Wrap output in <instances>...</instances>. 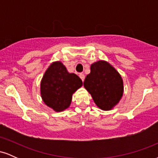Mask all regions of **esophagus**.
<instances>
[{"instance_id": "esophagus-1", "label": "esophagus", "mask_w": 158, "mask_h": 158, "mask_svg": "<svg viewBox=\"0 0 158 158\" xmlns=\"http://www.w3.org/2000/svg\"><path fill=\"white\" fill-rule=\"evenodd\" d=\"M79 77H80V79H81V81H84L85 78V76L84 73H80V74H79Z\"/></svg>"}]
</instances>
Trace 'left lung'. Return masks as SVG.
<instances>
[{"label": "left lung", "instance_id": "8db88e82", "mask_svg": "<svg viewBox=\"0 0 158 158\" xmlns=\"http://www.w3.org/2000/svg\"><path fill=\"white\" fill-rule=\"evenodd\" d=\"M84 87L97 106L103 110L113 109L120 101L124 90L120 74L104 60L90 65V73L85 78Z\"/></svg>", "mask_w": 158, "mask_h": 158}]
</instances>
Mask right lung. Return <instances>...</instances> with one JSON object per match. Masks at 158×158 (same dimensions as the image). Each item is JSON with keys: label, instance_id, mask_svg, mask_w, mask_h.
I'll use <instances>...</instances> for the list:
<instances>
[{"label": "right lung", "instance_id": "right-lung-1", "mask_svg": "<svg viewBox=\"0 0 158 158\" xmlns=\"http://www.w3.org/2000/svg\"><path fill=\"white\" fill-rule=\"evenodd\" d=\"M82 86L81 79L69 73L60 61L52 62L43 76L40 91L43 102L56 112L69 108L73 94Z\"/></svg>", "mask_w": 158, "mask_h": 158}]
</instances>
